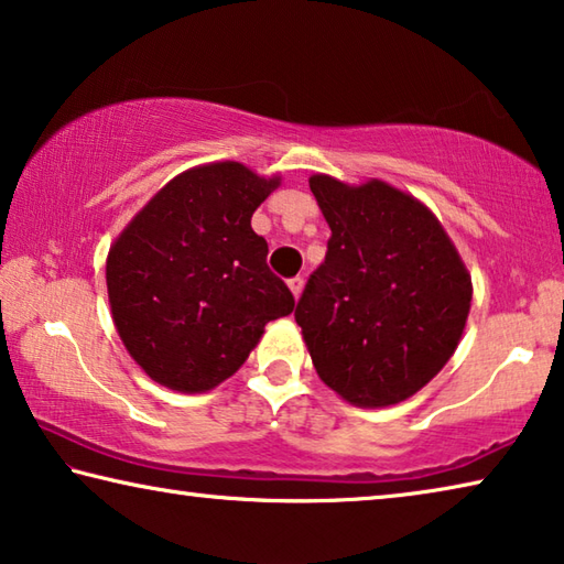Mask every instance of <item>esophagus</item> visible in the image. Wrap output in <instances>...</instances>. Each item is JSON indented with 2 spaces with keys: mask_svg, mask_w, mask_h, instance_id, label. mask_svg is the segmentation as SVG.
I'll list each match as a JSON object with an SVG mask.
<instances>
[{
  "mask_svg": "<svg viewBox=\"0 0 564 564\" xmlns=\"http://www.w3.org/2000/svg\"><path fill=\"white\" fill-rule=\"evenodd\" d=\"M288 284H290V290H292L294 297H300V294H302V288H304V276H302V274L292 276V280H290Z\"/></svg>",
  "mask_w": 564,
  "mask_h": 564,
  "instance_id": "esophagus-1",
  "label": "esophagus"
}]
</instances>
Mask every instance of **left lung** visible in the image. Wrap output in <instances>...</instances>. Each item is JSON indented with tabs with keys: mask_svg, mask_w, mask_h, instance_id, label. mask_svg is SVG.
I'll return each mask as SVG.
<instances>
[{
	"mask_svg": "<svg viewBox=\"0 0 564 564\" xmlns=\"http://www.w3.org/2000/svg\"><path fill=\"white\" fill-rule=\"evenodd\" d=\"M332 229L327 254L294 310L322 382L357 408L408 400L457 349L473 284L432 212L372 180L315 174Z\"/></svg>",
	"mask_w": 564,
	"mask_h": 564,
	"instance_id": "obj_1",
	"label": "left lung"
}]
</instances>
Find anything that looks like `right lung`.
Masks as SVG:
<instances>
[{
	"instance_id": "add662e5",
	"label": "right lung",
	"mask_w": 564,
	"mask_h": 564,
	"mask_svg": "<svg viewBox=\"0 0 564 564\" xmlns=\"http://www.w3.org/2000/svg\"><path fill=\"white\" fill-rule=\"evenodd\" d=\"M280 180L239 162L182 172L107 257V292L127 352L154 382L205 392L245 365L294 297L267 264L252 215Z\"/></svg>"
}]
</instances>
